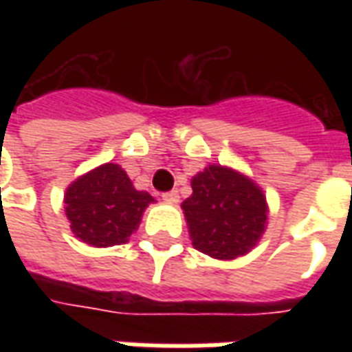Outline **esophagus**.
Listing matches in <instances>:
<instances>
[{"instance_id": "esophagus-1", "label": "esophagus", "mask_w": 352, "mask_h": 352, "mask_svg": "<svg viewBox=\"0 0 352 352\" xmlns=\"http://www.w3.org/2000/svg\"><path fill=\"white\" fill-rule=\"evenodd\" d=\"M162 199H164V201H168V204H177V201H179V192L177 190L164 192V194H162Z\"/></svg>"}]
</instances>
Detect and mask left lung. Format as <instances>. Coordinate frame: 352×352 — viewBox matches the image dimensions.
Wrapping results in <instances>:
<instances>
[{"instance_id": "8db88e82", "label": "left lung", "mask_w": 352, "mask_h": 352, "mask_svg": "<svg viewBox=\"0 0 352 352\" xmlns=\"http://www.w3.org/2000/svg\"><path fill=\"white\" fill-rule=\"evenodd\" d=\"M183 211L192 245L221 260L251 251L267 221L262 190L251 179L222 166H209L192 179V196L183 201Z\"/></svg>"}]
</instances>
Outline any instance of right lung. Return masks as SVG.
I'll use <instances>...</instances> for the list:
<instances>
[{"label":"right lung","instance_id":"obj_1","mask_svg":"<svg viewBox=\"0 0 352 352\" xmlns=\"http://www.w3.org/2000/svg\"><path fill=\"white\" fill-rule=\"evenodd\" d=\"M151 201L153 196L135 190L120 166L103 164L67 188L65 214L80 241L113 247L130 239Z\"/></svg>","mask_w":352,"mask_h":352}]
</instances>
